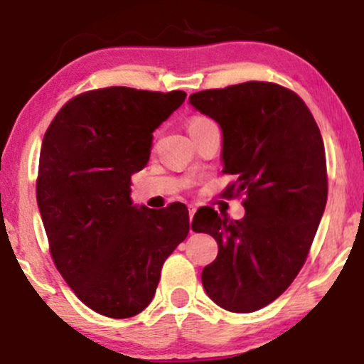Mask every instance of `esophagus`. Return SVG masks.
<instances>
[{
    "mask_svg": "<svg viewBox=\"0 0 364 364\" xmlns=\"http://www.w3.org/2000/svg\"><path fill=\"white\" fill-rule=\"evenodd\" d=\"M195 212H196V208H195L193 205H188V214H190V220H191V219H193Z\"/></svg>",
    "mask_w": 364,
    "mask_h": 364,
    "instance_id": "34e87169",
    "label": "esophagus"
}]
</instances>
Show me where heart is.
<instances>
[{"label":"heart","instance_id":"obj_1","mask_svg":"<svg viewBox=\"0 0 364 364\" xmlns=\"http://www.w3.org/2000/svg\"><path fill=\"white\" fill-rule=\"evenodd\" d=\"M203 121H208V119H203V118H193L190 121V123H188V129H191V128H195V127H198L200 123H203Z\"/></svg>","mask_w":364,"mask_h":364}]
</instances>
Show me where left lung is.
<instances>
[{
    "label": "left lung",
    "instance_id": "obj_1",
    "mask_svg": "<svg viewBox=\"0 0 364 364\" xmlns=\"http://www.w3.org/2000/svg\"><path fill=\"white\" fill-rule=\"evenodd\" d=\"M190 104L223 129L229 193H243L245 217L198 210L195 232L219 253L202 270L203 289L228 311L252 313L277 299L301 270L327 203L320 129L294 92L269 82L196 92Z\"/></svg>",
    "mask_w": 364,
    "mask_h": 364
}]
</instances>
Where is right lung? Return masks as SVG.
<instances>
[{
    "instance_id": "right-lung-1",
    "label": "right lung",
    "mask_w": 364,
    "mask_h": 364,
    "mask_svg": "<svg viewBox=\"0 0 364 364\" xmlns=\"http://www.w3.org/2000/svg\"><path fill=\"white\" fill-rule=\"evenodd\" d=\"M185 97L183 90H90L66 102L44 135L37 205L53 260L78 299L109 318L149 306L162 263L190 231L183 203L152 210L129 196L154 129Z\"/></svg>"
}]
</instances>
